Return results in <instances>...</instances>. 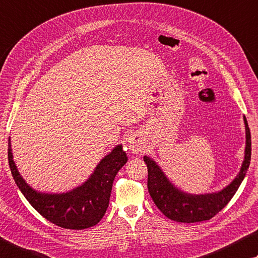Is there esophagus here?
<instances>
[{"label":"esophagus","mask_w":258,"mask_h":258,"mask_svg":"<svg viewBox=\"0 0 258 258\" xmlns=\"http://www.w3.org/2000/svg\"><path fill=\"white\" fill-rule=\"evenodd\" d=\"M128 148L132 153H140L142 152L143 150V143H142V140L140 139V137L138 135H131L128 138Z\"/></svg>","instance_id":"1"}]
</instances>
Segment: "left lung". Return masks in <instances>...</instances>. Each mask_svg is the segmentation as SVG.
I'll use <instances>...</instances> for the list:
<instances>
[{"label": "left lung", "instance_id": "1", "mask_svg": "<svg viewBox=\"0 0 258 258\" xmlns=\"http://www.w3.org/2000/svg\"><path fill=\"white\" fill-rule=\"evenodd\" d=\"M243 123L246 131V147L240 170L230 184L220 190L204 194L187 193L172 184L161 167L152 158L143 157L144 162L148 166V189L150 196L167 218L184 223L205 221L219 213L233 198L245 178L250 163V131L245 116Z\"/></svg>", "mask_w": 258, "mask_h": 258}]
</instances>
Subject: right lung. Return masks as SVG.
<instances>
[{
  "label": "right lung",
  "mask_w": 258,
  "mask_h": 258,
  "mask_svg": "<svg viewBox=\"0 0 258 258\" xmlns=\"http://www.w3.org/2000/svg\"><path fill=\"white\" fill-rule=\"evenodd\" d=\"M9 165L19 189L32 208L51 223L81 230L96 226L106 213L117 172L127 162L123 145L118 144L96 166L86 181L63 193H46L31 187L19 172L9 138Z\"/></svg>",
  "instance_id": "add662e5"
}]
</instances>
